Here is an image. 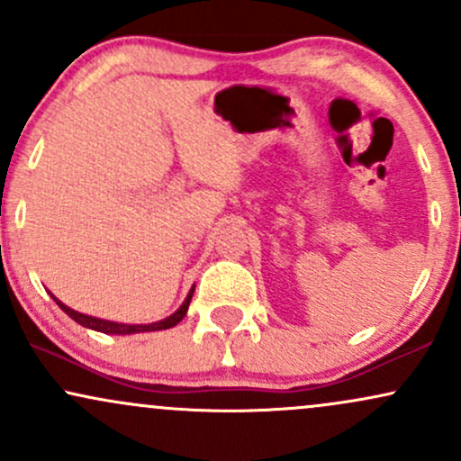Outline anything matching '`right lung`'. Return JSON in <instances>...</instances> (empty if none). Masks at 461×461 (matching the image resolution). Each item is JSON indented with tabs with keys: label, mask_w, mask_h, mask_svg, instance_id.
Returning <instances> with one entry per match:
<instances>
[{
	"label": "right lung",
	"mask_w": 461,
	"mask_h": 461,
	"mask_svg": "<svg viewBox=\"0 0 461 461\" xmlns=\"http://www.w3.org/2000/svg\"><path fill=\"white\" fill-rule=\"evenodd\" d=\"M193 293L194 288L190 290L186 301L182 303V308H179L176 314H171L168 319L164 321H158V322H149V325H123V322H113V321H104V319H95V316H86V314H79V312L67 308L65 303H60L54 297V301L58 305H60L62 312H67L68 316H71L73 321L79 322V325L88 327V330H95V331H102V333H140V331H158V330H168V327H176L179 321L186 316L188 312V305H190V299H193Z\"/></svg>",
	"instance_id": "obj_1"
}]
</instances>
